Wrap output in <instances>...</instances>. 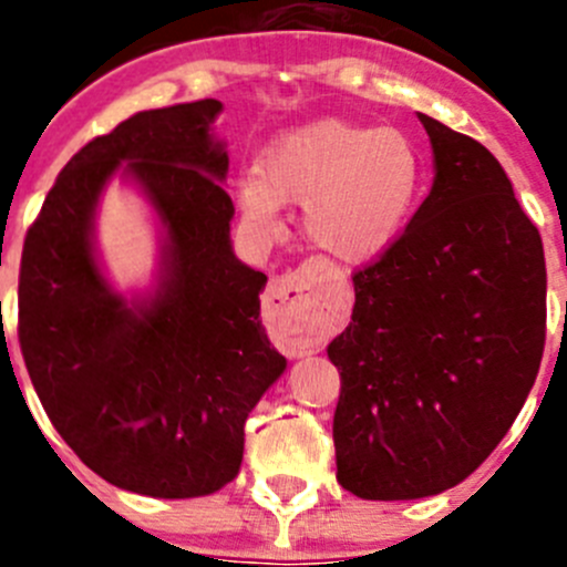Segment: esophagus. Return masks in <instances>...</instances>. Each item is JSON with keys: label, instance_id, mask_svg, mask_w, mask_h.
Listing matches in <instances>:
<instances>
[{"label": "esophagus", "instance_id": "obj_1", "mask_svg": "<svg viewBox=\"0 0 567 567\" xmlns=\"http://www.w3.org/2000/svg\"><path fill=\"white\" fill-rule=\"evenodd\" d=\"M271 310L282 318L296 334H312L320 320L326 316V285L323 277H318L312 268L301 266L293 274H285L282 279L271 285L268 290Z\"/></svg>", "mask_w": 567, "mask_h": 567}]
</instances>
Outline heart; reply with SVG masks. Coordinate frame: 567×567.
Segmentation results:
<instances>
[{
	"label": "heart",
	"instance_id": "b5f03b06",
	"mask_svg": "<svg viewBox=\"0 0 567 567\" xmlns=\"http://www.w3.org/2000/svg\"><path fill=\"white\" fill-rule=\"evenodd\" d=\"M422 186V158L405 131L323 117L279 134L238 186L249 230L274 236L282 205H305L310 247L337 262H368L398 241Z\"/></svg>",
	"mask_w": 567,
	"mask_h": 567
}]
</instances>
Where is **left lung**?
Returning <instances> with one entry per match:
<instances>
[{
	"label": "left lung",
	"instance_id": "1",
	"mask_svg": "<svg viewBox=\"0 0 567 567\" xmlns=\"http://www.w3.org/2000/svg\"><path fill=\"white\" fill-rule=\"evenodd\" d=\"M433 186L403 236L353 274L337 480L362 499H422L466 480L511 431L546 342L540 233L502 164L420 114Z\"/></svg>",
	"mask_w": 567,
	"mask_h": 567
}]
</instances>
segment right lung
<instances>
[{"label": "right lung", "instance_id": "1", "mask_svg": "<svg viewBox=\"0 0 567 567\" xmlns=\"http://www.w3.org/2000/svg\"><path fill=\"white\" fill-rule=\"evenodd\" d=\"M219 114L205 99L95 136L56 175L21 255V353L51 425L106 483L156 499L230 483L247 416L288 368L260 320L266 274L233 251ZM114 176L146 197L163 233L157 282L131 297L94 247Z\"/></svg>", "mask_w": 567, "mask_h": 567}]
</instances>
